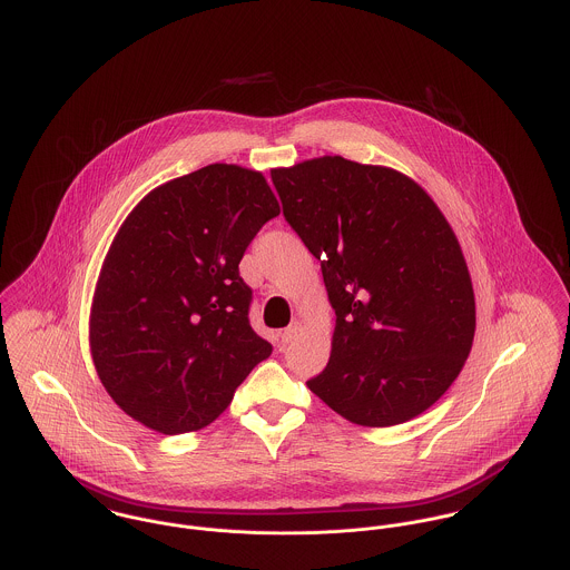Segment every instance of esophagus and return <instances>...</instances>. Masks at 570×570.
Listing matches in <instances>:
<instances>
[{
  "instance_id": "1",
  "label": "esophagus",
  "mask_w": 570,
  "mask_h": 570,
  "mask_svg": "<svg viewBox=\"0 0 570 570\" xmlns=\"http://www.w3.org/2000/svg\"><path fill=\"white\" fill-rule=\"evenodd\" d=\"M298 328L301 325L298 323H292V325L287 326L283 333H281V340H283V344H289L296 335H298Z\"/></svg>"
}]
</instances>
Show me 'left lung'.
I'll return each mask as SVG.
<instances>
[{"label": "left lung", "instance_id": "obj_1", "mask_svg": "<svg viewBox=\"0 0 570 570\" xmlns=\"http://www.w3.org/2000/svg\"><path fill=\"white\" fill-rule=\"evenodd\" d=\"M287 224L321 261L335 331L307 382L357 425L410 421L459 377L476 331L461 245L400 170L325 156L274 168Z\"/></svg>", "mask_w": 570, "mask_h": 570}]
</instances>
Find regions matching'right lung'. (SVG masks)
I'll list each match as a JSON object with an SVG mask.
<instances>
[{
	"label": "right lung",
	"mask_w": 570,
	"mask_h": 570,
	"mask_svg": "<svg viewBox=\"0 0 570 570\" xmlns=\"http://www.w3.org/2000/svg\"><path fill=\"white\" fill-rule=\"evenodd\" d=\"M278 213L265 177L237 164L175 177L129 213L89 316L96 373L129 416L163 434L199 430L269 357L239 263Z\"/></svg>",
	"instance_id": "obj_1"
}]
</instances>
